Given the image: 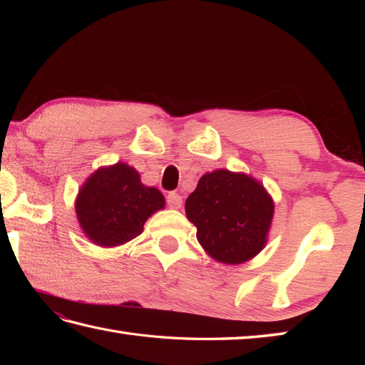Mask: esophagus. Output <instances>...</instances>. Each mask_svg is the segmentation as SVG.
Here are the masks:
<instances>
[{
	"mask_svg": "<svg viewBox=\"0 0 365 365\" xmlns=\"http://www.w3.org/2000/svg\"><path fill=\"white\" fill-rule=\"evenodd\" d=\"M166 200H168L169 207H173V208H180L182 207V196L177 195V192H169Z\"/></svg>",
	"mask_w": 365,
	"mask_h": 365,
	"instance_id": "34e87169",
	"label": "esophagus"
}]
</instances>
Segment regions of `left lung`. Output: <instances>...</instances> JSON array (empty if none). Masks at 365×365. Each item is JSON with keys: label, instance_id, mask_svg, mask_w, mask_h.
I'll list each match as a JSON object with an SVG mask.
<instances>
[{"label": "left lung", "instance_id": "1", "mask_svg": "<svg viewBox=\"0 0 365 365\" xmlns=\"http://www.w3.org/2000/svg\"><path fill=\"white\" fill-rule=\"evenodd\" d=\"M197 242L212 259L240 265L268 242L274 200L262 182L245 173L216 169L199 178L185 202Z\"/></svg>", "mask_w": 365, "mask_h": 365}]
</instances>
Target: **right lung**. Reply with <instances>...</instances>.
I'll use <instances>...</instances> for the list:
<instances>
[{"label":"right lung","mask_w":365,"mask_h":365,"mask_svg":"<svg viewBox=\"0 0 365 365\" xmlns=\"http://www.w3.org/2000/svg\"><path fill=\"white\" fill-rule=\"evenodd\" d=\"M165 205L161 191L145 187L138 170L122 161L94 170L75 199L76 220L83 234L102 247L128 243Z\"/></svg>","instance_id":"right-lung-1"}]
</instances>
